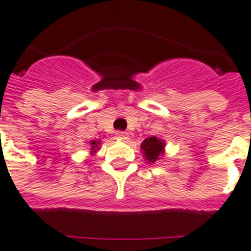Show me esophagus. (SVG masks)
<instances>
[{"label": "esophagus", "mask_w": 251, "mask_h": 251, "mask_svg": "<svg viewBox=\"0 0 251 251\" xmlns=\"http://www.w3.org/2000/svg\"><path fill=\"white\" fill-rule=\"evenodd\" d=\"M115 137H117L118 140L126 141L128 138V133H127V132H122V130H118L117 133H115Z\"/></svg>", "instance_id": "obj_1"}]
</instances>
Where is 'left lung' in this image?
<instances>
[{
    "label": "left lung",
    "instance_id": "obj_1",
    "mask_svg": "<svg viewBox=\"0 0 251 251\" xmlns=\"http://www.w3.org/2000/svg\"><path fill=\"white\" fill-rule=\"evenodd\" d=\"M164 148L165 144L164 141L159 140L158 137L146 138L144 140V142L141 144V151L144 152L145 159L149 161V163H155L156 160H159L161 155L164 154Z\"/></svg>",
    "mask_w": 251,
    "mask_h": 251
}]
</instances>
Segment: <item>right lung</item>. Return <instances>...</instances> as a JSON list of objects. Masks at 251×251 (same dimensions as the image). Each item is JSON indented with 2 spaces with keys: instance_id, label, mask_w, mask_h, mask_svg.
I'll use <instances>...</instances> for the list:
<instances>
[{
  "instance_id": "obj_1",
  "label": "right lung",
  "mask_w": 251,
  "mask_h": 251,
  "mask_svg": "<svg viewBox=\"0 0 251 251\" xmlns=\"http://www.w3.org/2000/svg\"><path fill=\"white\" fill-rule=\"evenodd\" d=\"M91 151L92 152H96V150L99 149V145H100V141H91Z\"/></svg>"
}]
</instances>
